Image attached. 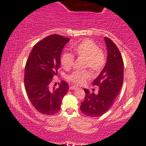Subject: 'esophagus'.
I'll list each match as a JSON object with an SVG mask.
<instances>
[{"mask_svg": "<svg viewBox=\"0 0 146 146\" xmlns=\"http://www.w3.org/2000/svg\"><path fill=\"white\" fill-rule=\"evenodd\" d=\"M69 89H71V90H75V89H77V87H76V86H70Z\"/></svg>", "mask_w": 146, "mask_h": 146, "instance_id": "esophagus-1", "label": "esophagus"}]
</instances>
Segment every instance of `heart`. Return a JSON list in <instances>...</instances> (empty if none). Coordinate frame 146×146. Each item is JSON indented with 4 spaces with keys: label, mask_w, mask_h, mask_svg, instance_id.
<instances>
[{
    "label": "heart",
    "mask_w": 146,
    "mask_h": 146,
    "mask_svg": "<svg viewBox=\"0 0 146 146\" xmlns=\"http://www.w3.org/2000/svg\"><path fill=\"white\" fill-rule=\"evenodd\" d=\"M73 53L77 57L85 58V67L89 68L94 73H98L104 69L106 63L104 52L93 40L85 38L72 46ZM61 63L63 68L70 69L74 63V57L71 53L63 52L61 55ZM91 77L89 71H75L67 77L68 79L76 85H82Z\"/></svg>",
    "instance_id": "b5f03b06"
}]
</instances>
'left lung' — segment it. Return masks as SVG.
I'll return each mask as SVG.
<instances>
[{
	"label": "left lung",
	"mask_w": 146,
	"mask_h": 146,
	"mask_svg": "<svg viewBox=\"0 0 146 146\" xmlns=\"http://www.w3.org/2000/svg\"><path fill=\"white\" fill-rule=\"evenodd\" d=\"M108 57L106 65L93 85L99 87L97 94L84 89L85 100L80 110L84 115L91 117H100L111 108L119 93L123 81V61L115 44L105 37Z\"/></svg>",
	"instance_id": "8db88e82"
}]
</instances>
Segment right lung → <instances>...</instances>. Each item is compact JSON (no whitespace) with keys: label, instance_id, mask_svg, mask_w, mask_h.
I'll list each match as a JSON object with an SVG mask.
<instances>
[{"label":"right lung","instance_id":"obj_1","mask_svg":"<svg viewBox=\"0 0 146 146\" xmlns=\"http://www.w3.org/2000/svg\"><path fill=\"white\" fill-rule=\"evenodd\" d=\"M70 38L59 35H50L33 48L25 69V86L31 104L38 112L54 115L61 110L63 97L69 85L61 81L59 87H51L61 65V54Z\"/></svg>","mask_w":146,"mask_h":146}]
</instances>
